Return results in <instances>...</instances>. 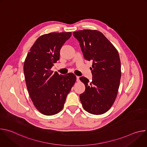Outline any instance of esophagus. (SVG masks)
<instances>
[{"instance_id": "34e87169", "label": "esophagus", "mask_w": 147, "mask_h": 147, "mask_svg": "<svg viewBox=\"0 0 147 147\" xmlns=\"http://www.w3.org/2000/svg\"><path fill=\"white\" fill-rule=\"evenodd\" d=\"M76 77H77V81H79V80H80V77L77 76Z\"/></svg>"}]
</instances>
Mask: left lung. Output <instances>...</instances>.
I'll return each mask as SVG.
<instances>
[{
  "label": "left lung",
  "instance_id": "obj_1",
  "mask_svg": "<svg viewBox=\"0 0 147 147\" xmlns=\"http://www.w3.org/2000/svg\"><path fill=\"white\" fill-rule=\"evenodd\" d=\"M85 59L92 61V80L81 77L86 90L80 94L83 108L90 113L102 115L112 106L121 78V63L115 47L102 32L84 30L73 32Z\"/></svg>",
  "mask_w": 147,
  "mask_h": 147
}]
</instances>
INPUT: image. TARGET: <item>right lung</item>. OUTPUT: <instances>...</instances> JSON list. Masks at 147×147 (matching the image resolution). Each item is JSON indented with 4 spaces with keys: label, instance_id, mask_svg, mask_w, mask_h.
I'll use <instances>...</instances> for the list:
<instances>
[{
    "label": "right lung",
    "instance_id": "add662e5",
    "mask_svg": "<svg viewBox=\"0 0 147 147\" xmlns=\"http://www.w3.org/2000/svg\"><path fill=\"white\" fill-rule=\"evenodd\" d=\"M71 32H51L40 36L28 53L24 73L30 96L37 110L47 116L58 113L76 81L73 73L53 74L60 51Z\"/></svg>",
    "mask_w": 147,
    "mask_h": 147
}]
</instances>
